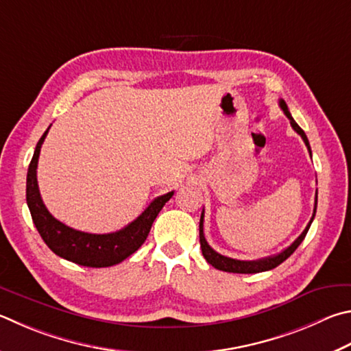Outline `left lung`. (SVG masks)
<instances>
[{
    "mask_svg": "<svg viewBox=\"0 0 351 351\" xmlns=\"http://www.w3.org/2000/svg\"><path fill=\"white\" fill-rule=\"evenodd\" d=\"M279 106H281V109L285 113V117L290 119V124H291L293 129H295V132L298 133V135H301V138L304 139V143H305V145H307V149H308L310 155H311V149H310L307 135H305L301 127L296 124V121L291 118V114L289 112V107H287V104H285V101L284 99H279ZM316 206H317V192H316V199H315L313 216H311V219H310V222L307 224V227H305V230L301 234H299V237L295 239V242H293L291 245L287 247L285 250H282L281 253L275 254V256L263 258V259H258V261L232 259V258L222 256V254H219L218 252H215L213 248L208 245V242L206 241V238H204V212H202L201 213V221H199V242H201V250H202L204 258H206L207 263L212 264L215 269L222 270V271H228V273H259V271H267V270L275 269V267H278L279 264H282L284 261L290 256V254H293V252H295L296 248L299 247V244H301V242L304 241L305 234H307L308 228L311 226V222H313V218H315V215H316Z\"/></svg>",
    "mask_w": 351,
    "mask_h": 351,
    "instance_id": "1",
    "label": "left lung"
}]
</instances>
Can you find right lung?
I'll use <instances>...</instances> for the list:
<instances>
[{"mask_svg":"<svg viewBox=\"0 0 351 351\" xmlns=\"http://www.w3.org/2000/svg\"><path fill=\"white\" fill-rule=\"evenodd\" d=\"M50 129V127H49ZM49 129L44 132L35 147V154L29 164L27 184H25V199L30 210L32 219L43 241L55 254L64 258L70 263L84 267H112L123 263L132 253H135L147 239L152 224L156 219L158 213L165 206L175 192H169L162 196L155 197L150 206L132 221L129 226L118 232L95 234L75 230V228L62 224L55 219L41 199L40 189L36 181L38 158H40L41 145L47 136Z\"/></svg>","mask_w":351,"mask_h":351,"instance_id":"1","label":"right lung"}]
</instances>
